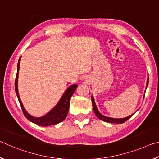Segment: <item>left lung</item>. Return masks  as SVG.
I'll use <instances>...</instances> for the list:
<instances>
[{"mask_svg": "<svg viewBox=\"0 0 159 159\" xmlns=\"http://www.w3.org/2000/svg\"><path fill=\"white\" fill-rule=\"evenodd\" d=\"M148 83H149V78L147 79V86H146V88L147 87V86H148ZM91 102H92V105H93V111L94 112H95L96 115L97 116V117H98V119H101V120H102L104 121H106L108 122V123H112V124H123L124 123L125 121H126L128 119H129L131 116L134 115V114H133V115H130L129 116H127V117H125V118H122V119H115V118H111V117H108V116H105L104 115H101V113L99 112V111L98 110V108L96 107V105L95 103V101H94V98L93 96H91Z\"/></svg>", "mask_w": 159, "mask_h": 159, "instance_id": "8db88e82", "label": "left lung"}]
</instances>
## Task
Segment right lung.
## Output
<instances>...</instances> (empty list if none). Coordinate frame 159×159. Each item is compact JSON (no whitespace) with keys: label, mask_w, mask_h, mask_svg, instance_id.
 <instances>
[{"label":"right lung","mask_w":159,"mask_h":159,"mask_svg":"<svg viewBox=\"0 0 159 159\" xmlns=\"http://www.w3.org/2000/svg\"><path fill=\"white\" fill-rule=\"evenodd\" d=\"M20 61L21 57L19 58L17 64V72H16L15 79V91L24 116H26L30 121H31L33 123H34L40 126H51V125L57 124L58 123H60V122L63 121L64 119L66 118L67 115H68L70 107V101L72 94L75 92V91L76 90L77 85L73 84L70 86V87L66 90L65 93L63 94V96L60 99L59 102H58V104L56 105L51 111H49L47 115L43 116H41V117H35V116H33L29 115V114L27 112V111L25 110L19 95L17 82Z\"/></svg>","instance_id":"add662e5"}]
</instances>
